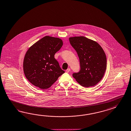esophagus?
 <instances>
[{
    "instance_id": "1",
    "label": "esophagus",
    "mask_w": 131,
    "mask_h": 131,
    "mask_svg": "<svg viewBox=\"0 0 131 131\" xmlns=\"http://www.w3.org/2000/svg\"><path fill=\"white\" fill-rule=\"evenodd\" d=\"M70 68H68V69H67V70H66V72H67V73H68V72H70Z\"/></svg>"
}]
</instances>
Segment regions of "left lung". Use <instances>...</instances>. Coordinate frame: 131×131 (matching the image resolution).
I'll use <instances>...</instances> for the list:
<instances>
[{"label":"left lung","mask_w":131,"mask_h":131,"mask_svg":"<svg viewBox=\"0 0 131 131\" xmlns=\"http://www.w3.org/2000/svg\"><path fill=\"white\" fill-rule=\"evenodd\" d=\"M70 43L79 56L80 70L73 74L82 86H93L102 80L107 68L104 50L97 42L84 36L69 38Z\"/></svg>","instance_id":"1"}]
</instances>
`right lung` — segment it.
I'll return each mask as SVG.
<instances>
[{"label": "right lung", "mask_w": 131, "mask_h": 131, "mask_svg": "<svg viewBox=\"0 0 131 131\" xmlns=\"http://www.w3.org/2000/svg\"><path fill=\"white\" fill-rule=\"evenodd\" d=\"M62 45L61 38L47 36L29 47L24 58L23 68L30 83L46 89L65 72L54 56Z\"/></svg>", "instance_id": "add662e5"}]
</instances>
